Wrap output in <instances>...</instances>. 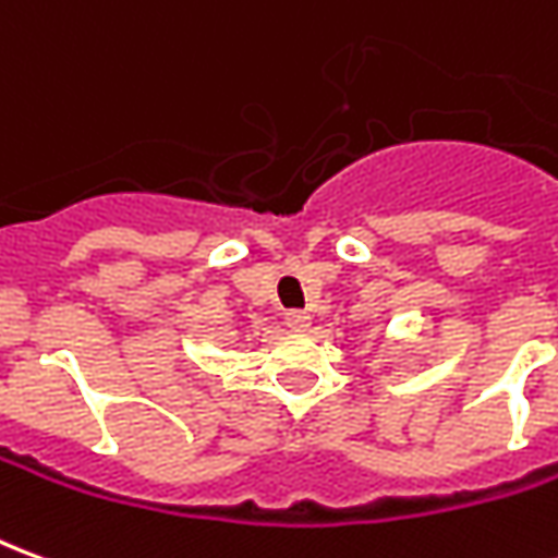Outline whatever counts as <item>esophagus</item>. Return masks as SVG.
Segmentation results:
<instances>
[{"instance_id": "esophagus-1", "label": "esophagus", "mask_w": 558, "mask_h": 558, "mask_svg": "<svg viewBox=\"0 0 558 558\" xmlns=\"http://www.w3.org/2000/svg\"><path fill=\"white\" fill-rule=\"evenodd\" d=\"M283 319H287V326L295 328V331H304V328L311 326V316L304 314V311H287Z\"/></svg>"}]
</instances>
